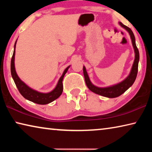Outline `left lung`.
<instances>
[{"label": "left lung", "instance_id": "8db88e82", "mask_svg": "<svg viewBox=\"0 0 152 152\" xmlns=\"http://www.w3.org/2000/svg\"><path fill=\"white\" fill-rule=\"evenodd\" d=\"M119 24L123 28H124V29L129 33V34L130 35L131 39H132V45L135 51V60L134 61H133L132 70H131L129 76L125 80H123L122 82H119V83L115 84V85L113 86L101 88V87L96 86L92 83L91 80H90L88 77V73H87L86 72L85 66H83V73L84 79H85L86 84L88 89L92 92H94L95 94L101 95L102 96H105L107 98H115L119 96L120 95L124 93V92L127 91L129 88H130V87L133 85V84L134 83L136 77H137L138 71V63L139 60H140V53H139V50L135 44V39L134 34H133V31L130 28L125 26V25H123L121 22H119Z\"/></svg>", "mask_w": 152, "mask_h": 152}]
</instances>
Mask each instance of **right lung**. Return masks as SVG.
I'll return each instance as SVG.
<instances>
[{
	"mask_svg": "<svg viewBox=\"0 0 152 152\" xmlns=\"http://www.w3.org/2000/svg\"><path fill=\"white\" fill-rule=\"evenodd\" d=\"M17 41L15 42L14 45V51L11 58V76L12 79L15 82L16 86L19 90L20 94L23 96L25 99H26L28 101H30L35 103L39 104H47L48 103L53 102L54 100L57 99L60 96L62 93L63 91V84L62 80L66 73L68 71V68H70V66L67 67L64 70L62 75L60 78L58 80L57 85L55 87V88L48 93H43V92H38L35 90H33L29 86H28L25 82H23L21 80L18 76L15 70V48H16Z\"/></svg>",
	"mask_w": 152,
	"mask_h": 152,
	"instance_id": "obj_1",
	"label": "right lung"
}]
</instances>
